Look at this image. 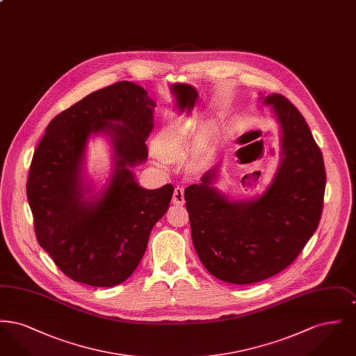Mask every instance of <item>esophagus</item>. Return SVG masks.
<instances>
[{
    "label": "esophagus",
    "mask_w": 356,
    "mask_h": 356,
    "mask_svg": "<svg viewBox=\"0 0 356 356\" xmlns=\"http://www.w3.org/2000/svg\"><path fill=\"white\" fill-rule=\"evenodd\" d=\"M172 203L175 205H183L186 203L184 200V186H177L173 191V196H172Z\"/></svg>",
    "instance_id": "obj_1"
}]
</instances>
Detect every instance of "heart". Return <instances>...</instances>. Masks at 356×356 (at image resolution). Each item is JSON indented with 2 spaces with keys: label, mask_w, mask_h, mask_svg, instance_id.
<instances>
[{
  "label": "heart",
  "mask_w": 356,
  "mask_h": 356,
  "mask_svg": "<svg viewBox=\"0 0 356 356\" xmlns=\"http://www.w3.org/2000/svg\"><path fill=\"white\" fill-rule=\"evenodd\" d=\"M212 137V128L208 127L200 135H192L184 122H172L156 138V151L161 157H180L196 148H200L207 138Z\"/></svg>",
  "instance_id": "1"
}]
</instances>
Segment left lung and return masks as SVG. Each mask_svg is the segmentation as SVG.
Returning <instances> with one entry per match:
<instances>
[{
	"label": "left lung",
	"mask_w": 356,
	"mask_h": 356,
	"mask_svg": "<svg viewBox=\"0 0 356 356\" xmlns=\"http://www.w3.org/2000/svg\"><path fill=\"white\" fill-rule=\"evenodd\" d=\"M261 99L272 105L282 131L280 167L263 195L228 200L212 186L218 167L184 191L196 252L207 271L232 284L257 283L287 268L322 218L325 170L321 148L284 96Z\"/></svg>",
	"instance_id": "left-lung-1"
}]
</instances>
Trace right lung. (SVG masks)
<instances>
[{"label": "right lung", "mask_w": 356, "mask_h": 356, "mask_svg": "<svg viewBox=\"0 0 356 356\" xmlns=\"http://www.w3.org/2000/svg\"><path fill=\"white\" fill-rule=\"evenodd\" d=\"M154 106L140 85H109L58 113L34 151L26 181L34 232L74 282L93 287L125 282L147 250L153 225L168 211L173 186L141 188L131 170L147 160ZM96 133L110 136L115 168L101 196L85 200L84 148Z\"/></svg>", "instance_id": "add662e5"}]
</instances>
